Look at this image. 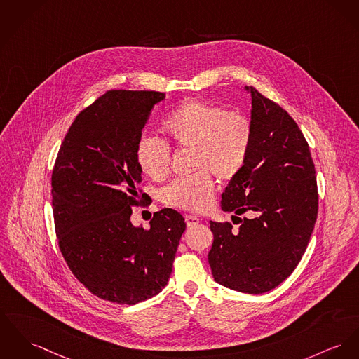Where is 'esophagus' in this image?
I'll return each instance as SVG.
<instances>
[{
	"label": "esophagus",
	"mask_w": 359,
	"mask_h": 359,
	"mask_svg": "<svg viewBox=\"0 0 359 359\" xmlns=\"http://www.w3.org/2000/svg\"><path fill=\"white\" fill-rule=\"evenodd\" d=\"M185 223L188 227H193L197 226L200 223V219L194 215H185Z\"/></svg>",
	"instance_id": "obj_1"
}]
</instances>
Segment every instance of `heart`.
<instances>
[{
	"instance_id": "1",
	"label": "heart",
	"mask_w": 359,
	"mask_h": 359,
	"mask_svg": "<svg viewBox=\"0 0 359 359\" xmlns=\"http://www.w3.org/2000/svg\"><path fill=\"white\" fill-rule=\"evenodd\" d=\"M162 130L178 149H191L188 178L170 182L162 191L165 204L201 212L214 198L215 181L234 180L245 166L253 139V128L245 116L200 99L178 104L162 123ZM171 149L166 142L143 136L136 145V162L144 175L154 181L168 172ZM199 171L197 172L196 170Z\"/></svg>"
}]
</instances>
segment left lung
<instances>
[{"label":"left lung","instance_id":"1","mask_svg":"<svg viewBox=\"0 0 359 359\" xmlns=\"http://www.w3.org/2000/svg\"><path fill=\"white\" fill-rule=\"evenodd\" d=\"M253 128L248 161L222 194V210L236 215L211 222L208 263L216 282L231 290L263 294L279 286L301 262L318 210L311 149L297 122L255 87ZM238 222H235V219Z\"/></svg>","mask_w":359,"mask_h":359}]
</instances>
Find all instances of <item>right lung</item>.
Listing matches in <instances>:
<instances>
[{"instance_id": "right-lung-1", "label": "right lung", "mask_w": 359, "mask_h": 359, "mask_svg": "<svg viewBox=\"0 0 359 359\" xmlns=\"http://www.w3.org/2000/svg\"><path fill=\"white\" fill-rule=\"evenodd\" d=\"M156 91L111 90L77 114L51 174L55 234L76 279L97 298L121 305L145 301L168 285L187 223L171 208L149 230L130 223L144 198L136 145Z\"/></svg>"}]
</instances>
